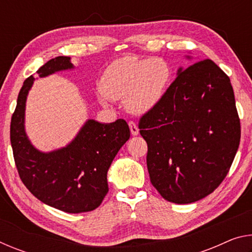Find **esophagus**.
Here are the masks:
<instances>
[{"label": "esophagus", "mask_w": 252, "mask_h": 252, "mask_svg": "<svg viewBox=\"0 0 252 252\" xmlns=\"http://www.w3.org/2000/svg\"><path fill=\"white\" fill-rule=\"evenodd\" d=\"M129 127H130V131H131L132 135H138L139 134V127L133 121L129 122Z\"/></svg>", "instance_id": "obj_1"}]
</instances>
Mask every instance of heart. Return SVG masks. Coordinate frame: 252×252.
<instances>
[{
  "mask_svg": "<svg viewBox=\"0 0 252 252\" xmlns=\"http://www.w3.org/2000/svg\"><path fill=\"white\" fill-rule=\"evenodd\" d=\"M170 76L171 70L163 59L126 55L106 67L101 89L110 99H125L126 108L131 113L144 114L160 103ZM102 102L108 103L104 96Z\"/></svg>",
  "mask_w": 252,
  "mask_h": 252,
  "instance_id": "1",
  "label": "heart"
}]
</instances>
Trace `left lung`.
Wrapping results in <instances>:
<instances>
[{
    "label": "left lung",
    "mask_w": 252,
    "mask_h": 252,
    "mask_svg": "<svg viewBox=\"0 0 252 252\" xmlns=\"http://www.w3.org/2000/svg\"><path fill=\"white\" fill-rule=\"evenodd\" d=\"M197 61L186 70L179 67L160 103L139 123L148 143L150 181L165 200L178 204L213 192L240 142L230 79L211 60Z\"/></svg>",
    "instance_id": "obj_1"
}]
</instances>
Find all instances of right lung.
<instances>
[{"instance_id":"right-lung-1","label":"right lung","mask_w":252,"mask_h":252,"mask_svg":"<svg viewBox=\"0 0 252 252\" xmlns=\"http://www.w3.org/2000/svg\"><path fill=\"white\" fill-rule=\"evenodd\" d=\"M70 57H57L36 71L37 78L74 70ZM34 75L24 81L11 120V146L20 178L30 192L45 204L69 213L92 211L108 193V171L130 138L123 119L101 123L88 119L72 141L52 151H41L25 131V109Z\"/></svg>"}]
</instances>
